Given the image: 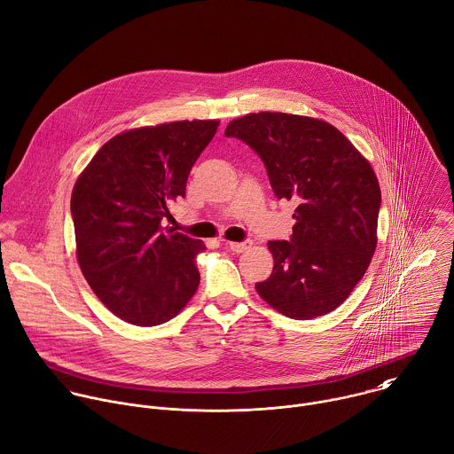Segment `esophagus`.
<instances>
[{"label":"esophagus","instance_id":"obj_1","mask_svg":"<svg viewBox=\"0 0 454 454\" xmlns=\"http://www.w3.org/2000/svg\"><path fill=\"white\" fill-rule=\"evenodd\" d=\"M251 246H253V242H251V240H244V242H230V244H228V247H230L233 253H244V251H247Z\"/></svg>","mask_w":454,"mask_h":454}]
</instances>
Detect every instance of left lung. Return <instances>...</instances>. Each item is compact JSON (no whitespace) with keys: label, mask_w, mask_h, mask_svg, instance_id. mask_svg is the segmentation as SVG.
Wrapping results in <instances>:
<instances>
[{"label":"left lung","mask_w":454,"mask_h":454,"mask_svg":"<svg viewBox=\"0 0 454 454\" xmlns=\"http://www.w3.org/2000/svg\"><path fill=\"white\" fill-rule=\"evenodd\" d=\"M262 159L278 200H294L290 240H270L272 274L256 292L279 314L307 321L342 305L376 249L378 178L332 124L281 112L247 114L224 131Z\"/></svg>","instance_id":"8db88e82"}]
</instances>
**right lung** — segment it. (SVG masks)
<instances>
[{
  "mask_svg": "<svg viewBox=\"0 0 454 454\" xmlns=\"http://www.w3.org/2000/svg\"><path fill=\"white\" fill-rule=\"evenodd\" d=\"M219 121H176L115 135L76 180L78 263L101 303L137 326L173 319L200 285L205 244L164 228Z\"/></svg>",
  "mask_w": 454,
  "mask_h": 454,
  "instance_id": "add662e5",
  "label": "right lung"
}]
</instances>
